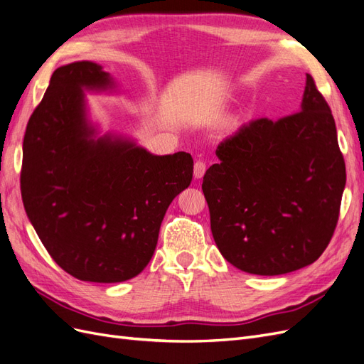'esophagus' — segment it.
I'll use <instances>...</instances> for the list:
<instances>
[{
    "label": "esophagus",
    "mask_w": 364,
    "mask_h": 364,
    "mask_svg": "<svg viewBox=\"0 0 364 364\" xmlns=\"http://www.w3.org/2000/svg\"><path fill=\"white\" fill-rule=\"evenodd\" d=\"M205 171H206V164L203 161H197L194 164V178L196 179H202Z\"/></svg>",
    "instance_id": "34e87169"
}]
</instances>
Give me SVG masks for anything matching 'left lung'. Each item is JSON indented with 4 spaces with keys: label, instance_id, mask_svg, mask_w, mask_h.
<instances>
[{
    "label": "left lung",
    "instance_id": "1",
    "mask_svg": "<svg viewBox=\"0 0 364 364\" xmlns=\"http://www.w3.org/2000/svg\"><path fill=\"white\" fill-rule=\"evenodd\" d=\"M215 155L202 190L228 262L273 277L322 255L337 226L346 168L331 109L310 74L299 112L250 121Z\"/></svg>",
    "mask_w": 364,
    "mask_h": 364
}]
</instances>
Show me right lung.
I'll list each match as a JSON object with an SVG mask.
<instances>
[{"label":"right lung","instance_id":"right-lung-1","mask_svg":"<svg viewBox=\"0 0 364 364\" xmlns=\"http://www.w3.org/2000/svg\"><path fill=\"white\" fill-rule=\"evenodd\" d=\"M112 86L94 62L58 68L23 144L30 222L54 262L90 282H123L144 270L167 208L193 179L190 153L156 156L129 139H95L83 87Z\"/></svg>","mask_w":364,"mask_h":364}]
</instances>
